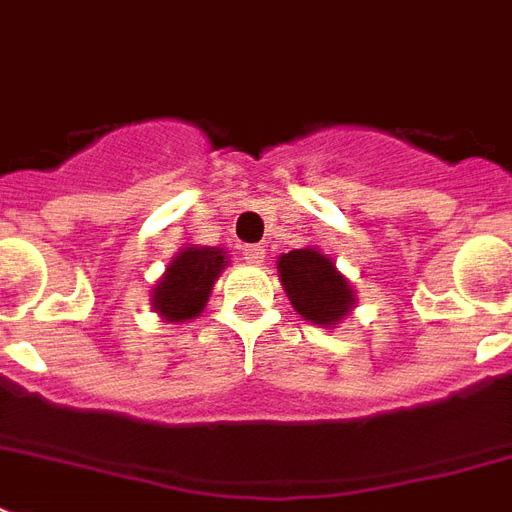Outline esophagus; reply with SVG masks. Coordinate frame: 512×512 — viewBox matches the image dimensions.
Here are the masks:
<instances>
[{"label": "esophagus", "instance_id": "1", "mask_svg": "<svg viewBox=\"0 0 512 512\" xmlns=\"http://www.w3.org/2000/svg\"><path fill=\"white\" fill-rule=\"evenodd\" d=\"M241 255H244L249 265H260L265 260V249L257 247V244H249V247L241 249Z\"/></svg>", "mask_w": 512, "mask_h": 512}]
</instances>
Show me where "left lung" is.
<instances>
[{
    "instance_id": "8db88e82",
    "label": "left lung",
    "mask_w": 512,
    "mask_h": 512,
    "mask_svg": "<svg viewBox=\"0 0 512 512\" xmlns=\"http://www.w3.org/2000/svg\"><path fill=\"white\" fill-rule=\"evenodd\" d=\"M279 279L289 303L305 321L332 327L340 324L356 305V295L348 279L319 249H292L279 257Z\"/></svg>"
}]
</instances>
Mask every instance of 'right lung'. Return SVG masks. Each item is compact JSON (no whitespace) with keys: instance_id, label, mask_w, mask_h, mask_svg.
<instances>
[{"instance_id":"1","label":"right lung","mask_w":512,"mask_h":512,"mask_svg":"<svg viewBox=\"0 0 512 512\" xmlns=\"http://www.w3.org/2000/svg\"><path fill=\"white\" fill-rule=\"evenodd\" d=\"M225 265L228 255L220 247L180 249L151 292L154 311L164 321L196 319L204 311L209 292Z\"/></svg>"}]
</instances>
